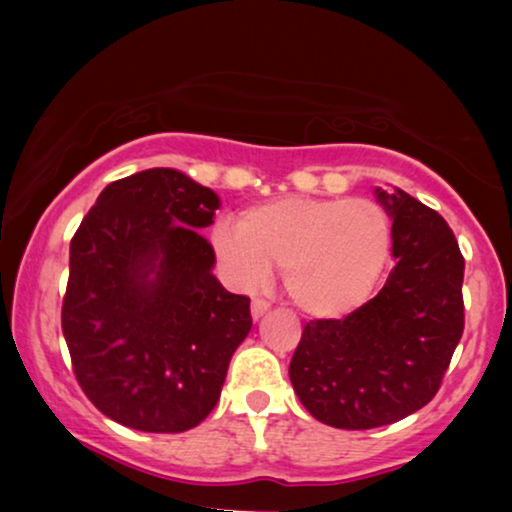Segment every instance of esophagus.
<instances>
[{"mask_svg": "<svg viewBox=\"0 0 512 512\" xmlns=\"http://www.w3.org/2000/svg\"><path fill=\"white\" fill-rule=\"evenodd\" d=\"M270 310V303L268 300H263V298H254L251 300V317L254 319H261L265 312Z\"/></svg>", "mask_w": 512, "mask_h": 512, "instance_id": "1", "label": "esophagus"}]
</instances>
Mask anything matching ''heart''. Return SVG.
Here are the masks:
<instances>
[{"label": "heart", "mask_w": 512, "mask_h": 512, "mask_svg": "<svg viewBox=\"0 0 512 512\" xmlns=\"http://www.w3.org/2000/svg\"><path fill=\"white\" fill-rule=\"evenodd\" d=\"M212 237L237 282L254 289L277 265L289 298L312 317L356 310L391 251L389 216L366 198L270 200L240 221H219Z\"/></svg>", "instance_id": "obj_1"}]
</instances>
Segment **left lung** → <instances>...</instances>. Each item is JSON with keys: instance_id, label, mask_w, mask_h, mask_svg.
I'll list each match as a JSON object with an SVG mask.
<instances>
[{"instance_id": "8db88e82", "label": "left lung", "mask_w": 512, "mask_h": 512, "mask_svg": "<svg viewBox=\"0 0 512 512\" xmlns=\"http://www.w3.org/2000/svg\"><path fill=\"white\" fill-rule=\"evenodd\" d=\"M391 216V268L345 319L303 328L289 377L307 412L335 429H375L436 396L464 333V256L447 221L396 188H375Z\"/></svg>"}]
</instances>
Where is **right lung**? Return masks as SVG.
Returning a JSON list of instances; mask_svg holds the SVG:
<instances>
[{"label": "right lung", "instance_id": "right-lung-1", "mask_svg": "<svg viewBox=\"0 0 512 512\" xmlns=\"http://www.w3.org/2000/svg\"><path fill=\"white\" fill-rule=\"evenodd\" d=\"M219 205L212 188L153 167L111 181L72 237L62 333L83 394L118 424L181 433L219 401L251 331L249 298L212 275L198 233Z\"/></svg>", "mask_w": 512, "mask_h": 512}]
</instances>
